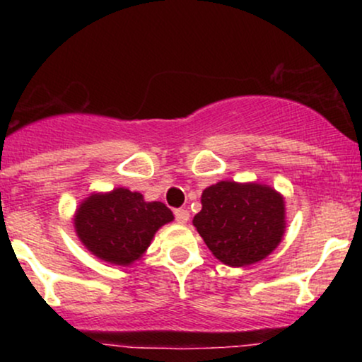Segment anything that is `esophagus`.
I'll list each match as a JSON object with an SVG mask.
<instances>
[{"label":"esophagus","mask_w":362,"mask_h":362,"mask_svg":"<svg viewBox=\"0 0 362 362\" xmlns=\"http://www.w3.org/2000/svg\"><path fill=\"white\" fill-rule=\"evenodd\" d=\"M189 218H190V213L187 209H175V221L177 223L184 224L189 221Z\"/></svg>","instance_id":"esophagus-1"}]
</instances>
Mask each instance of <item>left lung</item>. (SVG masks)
Returning <instances> with one entry per match:
<instances>
[{
  "label": "left lung",
  "mask_w": 362,
  "mask_h": 362,
  "mask_svg": "<svg viewBox=\"0 0 362 362\" xmlns=\"http://www.w3.org/2000/svg\"><path fill=\"white\" fill-rule=\"evenodd\" d=\"M201 202L194 226L223 264H255L281 243L286 228L284 201L271 187L218 182L202 192Z\"/></svg>",
  "instance_id": "8db88e82"
}]
</instances>
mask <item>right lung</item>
I'll return each mask as SVG.
<instances>
[{
	"label": "right lung",
	"mask_w": 362,
	"mask_h": 362,
	"mask_svg": "<svg viewBox=\"0 0 362 362\" xmlns=\"http://www.w3.org/2000/svg\"><path fill=\"white\" fill-rule=\"evenodd\" d=\"M173 219L163 202H144L139 192L115 189L93 194L78 207L74 228L88 250L117 265L138 260L163 224Z\"/></svg>",
	"instance_id": "right-lung-1"
}]
</instances>
